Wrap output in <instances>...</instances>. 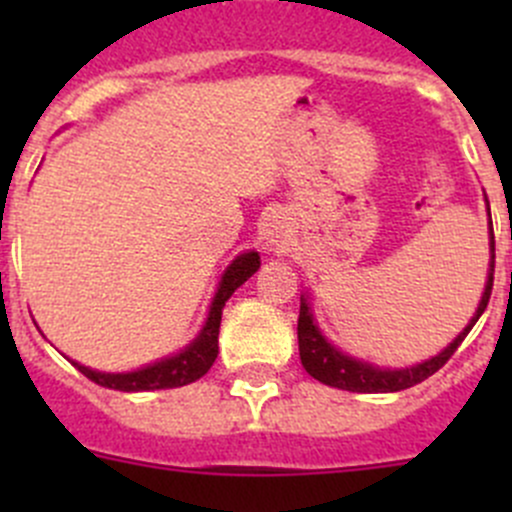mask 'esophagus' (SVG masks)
I'll return each instance as SVG.
<instances>
[{
  "label": "esophagus",
  "mask_w": 512,
  "mask_h": 512,
  "mask_svg": "<svg viewBox=\"0 0 512 512\" xmlns=\"http://www.w3.org/2000/svg\"><path fill=\"white\" fill-rule=\"evenodd\" d=\"M260 235L270 250H282L287 242V223L282 215H270L260 227Z\"/></svg>",
  "instance_id": "obj_1"
}]
</instances>
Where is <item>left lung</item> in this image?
I'll return each instance as SVG.
<instances>
[{
	"mask_svg": "<svg viewBox=\"0 0 512 512\" xmlns=\"http://www.w3.org/2000/svg\"><path fill=\"white\" fill-rule=\"evenodd\" d=\"M490 213V210H488ZM493 270H495V240H493V223H490V270H488V282H485V292L480 297V304L473 314V319L468 322V327L443 349L441 354L431 356L428 361H421L416 366H406V369H379V366H371L366 361L354 359V356L339 352L337 347L324 339V334L319 332L317 322L312 317V307H309V299H299V319H297V339H299V359L302 366L307 369L309 376H314L322 384L334 386V389L344 391H356V394H389V391H401L411 389V386L421 384L423 379H428L431 374H436L453 352L461 347V342L466 339V334L471 332L473 324L478 322L480 314L485 312L490 299V289H493Z\"/></svg>",
	"mask_w": 512,
	"mask_h": 512,
	"instance_id": "obj_1",
	"label": "left lung"
}]
</instances>
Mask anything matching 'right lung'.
<instances>
[{
	"instance_id": "obj_1",
	"label": "right lung",
	"mask_w": 512,
	"mask_h": 512,
	"mask_svg": "<svg viewBox=\"0 0 512 512\" xmlns=\"http://www.w3.org/2000/svg\"><path fill=\"white\" fill-rule=\"evenodd\" d=\"M257 270H260V255H257V252H242V255H237L235 260H232V265L227 267L223 280H220L213 304H210L205 327L200 329L198 337H195L183 352L165 356V359L156 361V364H148L138 371H128V374H103V371L81 366L79 361H71V364H74L86 379L96 381L98 386H106V389L116 391H156L193 384L200 376L208 374L213 361L218 359V334L225 302L232 297V292L240 285H245Z\"/></svg>"
}]
</instances>
